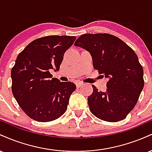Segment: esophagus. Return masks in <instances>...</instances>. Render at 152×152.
<instances>
[{"label":"esophagus","mask_w":152,"mask_h":152,"mask_svg":"<svg viewBox=\"0 0 152 152\" xmlns=\"http://www.w3.org/2000/svg\"><path fill=\"white\" fill-rule=\"evenodd\" d=\"M83 83H81V82H76V86L77 88H79V87H81L82 85H83Z\"/></svg>","instance_id":"obj_1"}]
</instances>
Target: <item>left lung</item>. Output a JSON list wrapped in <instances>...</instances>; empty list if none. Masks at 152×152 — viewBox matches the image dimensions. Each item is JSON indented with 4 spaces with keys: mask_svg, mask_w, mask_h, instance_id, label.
I'll return each mask as SVG.
<instances>
[{
    "mask_svg": "<svg viewBox=\"0 0 152 152\" xmlns=\"http://www.w3.org/2000/svg\"><path fill=\"white\" fill-rule=\"evenodd\" d=\"M90 53L94 69L109 78L106 91L94 85L88 97L91 112L99 119L116 122L134 109L144 88V71L132 48L120 38L108 34H83L74 43Z\"/></svg>",
    "mask_w": 152,
    "mask_h": 152,
    "instance_id": "left-lung-1",
    "label": "left lung"
}]
</instances>
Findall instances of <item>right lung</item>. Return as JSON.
Returning a JSON list of instances; mask_svg holds the SVG:
<instances>
[{"instance_id": "1", "label": "right lung", "mask_w": 152, "mask_h": 152, "mask_svg": "<svg viewBox=\"0 0 152 152\" xmlns=\"http://www.w3.org/2000/svg\"><path fill=\"white\" fill-rule=\"evenodd\" d=\"M75 40V36H44L34 40L18 54L11 70L12 92L32 119L51 121L66 112L76 85L52 78L50 71L59 70L64 53Z\"/></svg>"}]
</instances>
